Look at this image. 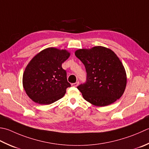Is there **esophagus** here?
<instances>
[{
	"label": "esophagus",
	"mask_w": 149,
	"mask_h": 149,
	"mask_svg": "<svg viewBox=\"0 0 149 149\" xmlns=\"http://www.w3.org/2000/svg\"><path fill=\"white\" fill-rule=\"evenodd\" d=\"M79 84V82H76V83H72V86H74V87H76L78 86Z\"/></svg>",
	"instance_id": "1"
}]
</instances>
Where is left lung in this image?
I'll return each instance as SVG.
<instances>
[{
  "instance_id": "8db88e82",
  "label": "left lung",
  "mask_w": 149,
  "mask_h": 149,
  "mask_svg": "<svg viewBox=\"0 0 149 149\" xmlns=\"http://www.w3.org/2000/svg\"><path fill=\"white\" fill-rule=\"evenodd\" d=\"M75 55L86 71V83L77 86L84 100L96 107H104L121 97L126 88L127 74L114 52L98 46L79 49Z\"/></svg>"
}]
</instances>
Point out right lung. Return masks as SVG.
Segmentation results:
<instances>
[{
    "label": "right lung",
    "mask_w": 149,
    "mask_h": 149,
    "mask_svg": "<svg viewBox=\"0 0 149 149\" xmlns=\"http://www.w3.org/2000/svg\"><path fill=\"white\" fill-rule=\"evenodd\" d=\"M70 54L66 49L48 48L37 54L26 66L22 84L32 101L40 104H49L65 95L71 85L62 64Z\"/></svg>",
    "instance_id": "right-lung-1"
}]
</instances>
